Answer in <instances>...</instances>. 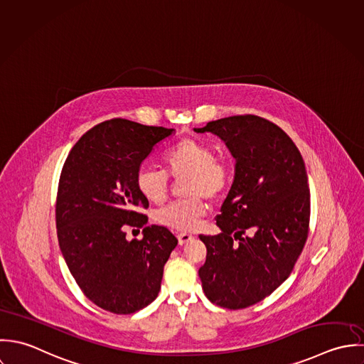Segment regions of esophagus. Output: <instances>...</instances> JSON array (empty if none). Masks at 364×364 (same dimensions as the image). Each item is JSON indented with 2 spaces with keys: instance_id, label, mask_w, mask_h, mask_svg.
<instances>
[{
  "instance_id": "1",
  "label": "esophagus",
  "mask_w": 364,
  "mask_h": 364,
  "mask_svg": "<svg viewBox=\"0 0 364 364\" xmlns=\"http://www.w3.org/2000/svg\"><path fill=\"white\" fill-rule=\"evenodd\" d=\"M177 237H178V243L180 245H186V243H188V242H191L194 239V236L191 233H180Z\"/></svg>"
}]
</instances>
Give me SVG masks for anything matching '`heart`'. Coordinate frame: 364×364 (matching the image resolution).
<instances>
[{"label":"heart","instance_id":"obj_1","mask_svg":"<svg viewBox=\"0 0 364 364\" xmlns=\"http://www.w3.org/2000/svg\"><path fill=\"white\" fill-rule=\"evenodd\" d=\"M164 168L170 176L187 174L186 194L191 196L174 201L160 211L156 219L177 230H193L200 219L207 214L204 197L215 200L229 186L230 170L226 163L217 160L210 146L196 141L183 139L163 154ZM138 193L149 203H161L168 190V176L164 170L142 166L135 177Z\"/></svg>","mask_w":364,"mask_h":364}]
</instances>
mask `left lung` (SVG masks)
I'll return each mask as SVG.
<instances>
[{"instance_id": "left-lung-1", "label": "left lung", "mask_w": 364, "mask_h": 364, "mask_svg": "<svg viewBox=\"0 0 364 364\" xmlns=\"http://www.w3.org/2000/svg\"><path fill=\"white\" fill-rule=\"evenodd\" d=\"M225 142L235 177L222 204L220 233L200 235L207 260L198 270L207 298L219 306H250L282 286L301 255L309 225L305 164L290 136L256 115L194 128Z\"/></svg>"}]
</instances>
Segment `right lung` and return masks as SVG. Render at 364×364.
Here are the masks:
<instances>
[{
  "mask_svg": "<svg viewBox=\"0 0 364 364\" xmlns=\"http://www.w3.org/2000/svg\"><path fill=\"white\" fill-rule=\"evenodd\" d=\"M174 129L109 119L87 131L70 150L59 180L58 239L84 295L114 314H134L159 294L163 267L177 246L164 226H145L149 207L135 177L144 160ZM127 225L144 227L128 241Z\"/></svg>",
  "mask_w": 364,
  "mask_h": 364,
  "instance_id": "obj_1",
  "label": "right lung"
}]
</instances>
